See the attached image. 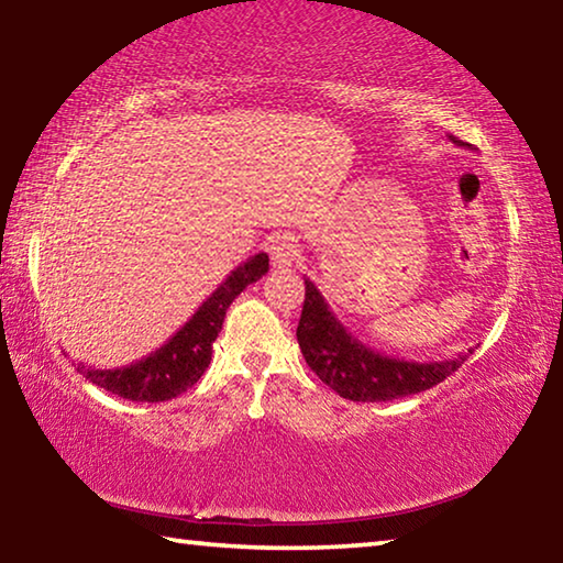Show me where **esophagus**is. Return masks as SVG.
<instances>
[{
    "label": "esophagus",
    "mask_w": 563,
    "mask_h": 563,
    "mask_svg": "<svg viewBox=\"0 0 563 563\" xmlns=\"http://www.w3.org/2000/svg\"><path fill=\"white\" fill-rule=\"evenodd\" d=\"M268 255L275 268H290L298 258V243L292 235H275L268 243Z\"/></svg>",
    "instance_id": "34e87169"
}]
</instances>
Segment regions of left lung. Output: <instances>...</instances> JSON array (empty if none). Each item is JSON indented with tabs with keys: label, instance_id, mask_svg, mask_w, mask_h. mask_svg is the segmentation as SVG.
<instances>
[{
	"label": "left lung",
	"instance_id": "8db88e82",
	"mask_svg": "<svg viewBox=\"0 0 563 563\" xmlns=\"http://www.w3.org/2000/svg\"><path fill=\"white\" fill-rule=\"evenodd\" d=\"M450 139L464 146L454 136ZM298 345L312 373L352 402H387V399L424 393L456 373V367H462L466 360L462 352L442 362H409L373 350L342 325L310 278H305Z\"/></svg>",
	"mask_w": 563,
	"mask_h": 563
}]
</instances>
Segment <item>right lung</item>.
I'll return each mask as SVG.
<instances>
[{"label": "right lung", "instance_id": "1", "mask_svg": "<svg viewBox=\"0 0 563 563\" xmlns=\"http://www.w3.org/2000/svg\"><path fill=\"white\" fill-rule=\"evenodd\" d=\"M265 273H268V255H251L208 295L186 325L151 355L113 369L87 367L84 362H79L76 369L89 383L103 387L111 395L131 399V402H166V399L184 395L211 365L213 342L223 328L225 310L247 285L261 280Z\"/></svg>", "mask_w": 563, "mask_h": 563}]
</instances>
